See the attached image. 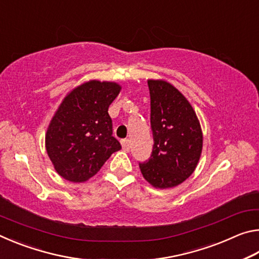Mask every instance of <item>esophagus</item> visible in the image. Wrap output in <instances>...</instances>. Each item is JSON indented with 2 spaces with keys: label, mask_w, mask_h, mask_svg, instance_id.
Wrapping results in <instances>:
<instances>
[{
  "label": "esophagus",
  "mask_w": 259,
  "mask_h": 259,
  "mask_svg": "<svg viewBox=\"0 0 259 259\" xmlns=\"http://www.w3.org/2000/svg\"><path fill=\"white\" fill-rule=\"evenodd\" d=\"M121 145H122V148H123L124 151H129L130 150V140L129 139H122L121 140Z\"/></svg>",
  "instance_id": "1"
}]
</instances>
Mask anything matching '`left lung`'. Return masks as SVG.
<instances>
[{
	"instance_id": "left-lung-1",
	"label": "left lung",
	"mask_w": 259,
	"mask_h": 259,
	"mask_svg": "<svg viewBox=\"0 0 259 259\" xmlns=\"http://www.w3.org/2000/svg\"><path fill=\"white\" fill-rule=\"evenodd\" d=\"M153 151L139 163L144 178L156 188L182 184L194 171L202 152V131L194 109L182 93L163 80H148Z\"/></svg>"
}]
</instances>
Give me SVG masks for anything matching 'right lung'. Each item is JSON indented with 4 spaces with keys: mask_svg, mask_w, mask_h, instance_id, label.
Returning a JSON list of instances; mask_svg holds the SVG:
<instances>
[{
    "mask_svg": "<svg viewBox=\"0 0 259 259\" xmlns=\"http://www.w3.org/2000/svg\"><path fill=\"white\" fill-rule=\"evenodd\" d=\"M115 82L91 80L73 89L57 109L46 135L56 171L69 182L95 176L121 144L114 138L108 107L120 94Z\"/></svg>",
    "mask_w": 259,
    "mask_h": 259,
    "instance_id": "1",
    "label": "right lung"
}]
</instances>
